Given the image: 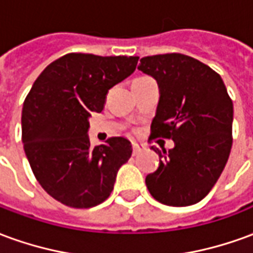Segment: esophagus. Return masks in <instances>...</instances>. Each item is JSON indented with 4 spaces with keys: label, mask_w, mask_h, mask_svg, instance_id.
<instances>
[{
    "label": "esophagus",
    "mask_w": 253,
    "mask_h": 253,
    "mask_svg": "<svg viewBox=\"0 0 253 253\" xmlns=\"http://www.w3.org/2000/svg\"><path fill=\"white\" fill-rule=\"evenodd\" d=\"M143 150H145V146H143V145H139V143H132V154H134V156L141 154Z\"/></svg>",
    "instance_id": "esophagus-1"
}]
</instances>
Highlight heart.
I'll return each mask as SVG.
<instances>
[{"label": "heart", "instance_id": "obj_1", "mask_svg": "<svg viewBox=\"0 0 253 253\" xmlns=\"http://www.w3.org/2000/svg\"><path fill=\"white\" fill-rule=\"evenodd\" d=\"M141 78H145V77H141Z\"/></svg>", "mask_w": 253, "mask_h": 253}]
</instances>
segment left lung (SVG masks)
<instances>
[{
  "mask_svg": "<svg viewBox=\"0 0 253 253\" xmlns=\"http://www.w3.org/2000/svg\"><path fill=\"white\" fill-rule=\"evenodd\" d=\"M138 69L157 80L160 100L150 138H168L146 187L156 201L190 206L210 192L228 163L232 149L233 103L222 78L211 67L179 52L141 59Z\"/></svg>",
  "mask_w": 253,
  "mask_h": 253,
  "instance_id": "obj_1",
  "label": "left lung"
}]
</instances>
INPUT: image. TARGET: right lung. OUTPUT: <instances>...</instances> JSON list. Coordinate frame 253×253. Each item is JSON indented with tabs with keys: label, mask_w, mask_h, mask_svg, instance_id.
Segmentation results:
<instances>
[{
	"label": "right lung",
	"mask_w": 253,
	"mask_h": 253,
	"mask_svg": "<svg viewBox=\"0 0 253 253\" xmlns=\"http://www.w3.org/2000/svg\"><path fill=\"white\" fill-rule=\"evenodd\" d=\"M138 59L70 52L50 63L25 97L21 141L31 169L43 190L65 206L103 203L131 157V143L123 137L92 148L88 118L103 111L108 89L128 77Z\"/></svg>",
	"instance_id": "right-lung-1"
}]
</instances>
